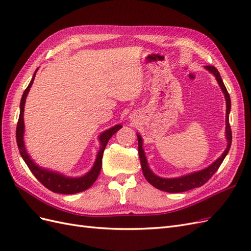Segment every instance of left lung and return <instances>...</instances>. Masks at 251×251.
<instances>
[{
  "label": "left lung",
  "mask_w": 251,
  "mask_h": 251,
  "mask_svg": "<svg viewBox=\"0 0 251 251\" xmlns=\"http://www.w3.org/2000/svg\"><path fill=\"white\" fill-rule=\"evenodd\" d=\"M204 68L216 77L219 86H220V88H221L222 92L224 93V96H225V100H226L225 136H226V140H227V147H226L225 151H223V154L220 156L214 163L208 165L207 168H205L198 172H194L191 174L184 175V176L177 177V178H161V177L157 176V175H155L150 169L146 154H144V151H143L142 138H141L140 134L137 133L138 153H139L142 173L144 175V177H146V179L148 180L149 183H151L154 187L160 189V191L168 192V193H182V192L189 191V189L202 186L203 184L206 183V182L211 178L212 175H214L218 171L220 165L222 164L226 155L228 154V151H229V149L231 146V139H232L231 128L229 126V113H230V108H231L230 97H229V94H228V92H227L226 87L221 78V75H220L219 71L216 69V68L212 66H205Z\"/></svg>",
  "instance_id": "obj_1"
}]
</instances>
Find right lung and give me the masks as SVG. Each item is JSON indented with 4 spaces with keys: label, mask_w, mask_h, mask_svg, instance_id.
I'll return each mask as SVG.
<instances>
[{
    "label": "right lung",
    "mask_w": 251,
    "mask_h": 251,
    "mask_svg": "<svg viewBox=\"0 0 251 251\" xmlns=\"http://www.w3.org/2000/svg\"><path fill=\"white\" fill-rule=\"evenodd\" d=\"M37 72V69L35 70L32 79L30 81L28 87L23 93L22 100H21V104H20V117L18 121V126H17V142H18V147L20 150V154L27 164L29 170L31 171V173L34 175L35 178L39 180L41 183L46 186L50 191L53 193H57V194H65V195H71V194H76L86 191L90 186H92L94 182L96 181L98 175L100 173L101 170V165H102V155L105 149V146H107L108 141L112 136L115 134L118 130H120L123 126L121 125H116L114 126L108 130L103 131L100 136H98V140H100V148L98 153L96 155L95 162L87 174L83 175L81 177L77 178H73V177H67L65 175L60 174L58 172L54 171H50L47 169L41 168L40 165H37L31 158H30L29 154L27 153L26 148H25V143H24V132H25V125H24V109H25V102H26V98L27 95L30 91V88H31L35 74Z\"/></svg>",
    "instance_id": "obj_1"
}]
</instances>
